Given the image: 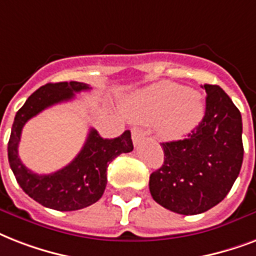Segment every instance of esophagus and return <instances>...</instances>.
I'll return each instance as SVG.
<instances>
[{"mask_svg": "<svg viewBox=\"0 0 256 256\" xmlns=\"http://www.w3.org/2000/svg\"><path fill=\"white\" fill-rule=\"evenodd\" d=\"M144 138V132H142V130H140V128H132V140H134V146L138 144L142 138Z\"/></svg>", "mask_w": 256, "mask_h": 256, "instance_id": "esophagus-1", "label": "esophagus"}]
</instances>
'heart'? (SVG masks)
Returning a JSON list of instances; mask_svg holds the SVG:
<instances>
[{
    "label": "heart",
    "instance_id": "obj_1",
    "mask_svg": "<svg viewBox=\"0 0 256 256\" xmlns=\"http://www.w3.org/2000/svg\"><path fill=\"white\" fill-rule=\"evenodd\" d=\"M204 100L198 90L162 81L138 93L126 102L130 118L154 122L162 140H179L199 126L204 116Z\"/></svg>",
    "mask_w": 256,
    "mask_h": 256
}]
</instances>
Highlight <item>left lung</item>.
<instances>
[{"label": "left lung", "instance_id": "obj_1", "mask_svg": "<svg viewBox=\"0 0 256 256\" xmlns=\"http://www.w3.org/2000/svg\"><path fill=\"white\" fill-rule=\"evenodd\" d=\"M206 114L187 138L162 142L163 166L150 176L156 203L196 215L220 203L243 163L240 112L219 85H204Z\"/></svg>", "mask_w": 256, "mask_h": 256}]
</instances>
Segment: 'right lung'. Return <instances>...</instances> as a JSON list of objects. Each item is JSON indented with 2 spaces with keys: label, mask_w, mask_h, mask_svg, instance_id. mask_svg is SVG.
<instances>
[{
  "label": "right lung",
  "mask_w": 256,
  "mask_h": 256,
  "mask_svg": "<svg viewBox=\"0 0 256 256\" xmlns=\"http://www.w3.org/2000/svg\"><path fill=\"white\" fill-rule=\"evenodd\" d=\"M89 89L88 84L77 81L50 82L32 93L16 114L8 142L9 164L24 192L48 208L76 211L96 203L106 187V168L110 162L134 150L130 130L118 138H104L90 128L80 154L64 168L48 175H37L24 166L18 158V142L28 120L54 104L72 100L74 93Z\"/></svg>",
  "instance_id": "1"
}]
</instances>
